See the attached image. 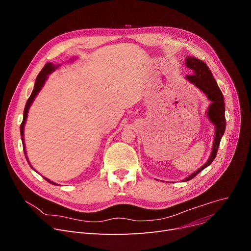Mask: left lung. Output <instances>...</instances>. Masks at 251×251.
Here are the masks:
<instances>
[{
	"instance_id": "1",
	"label": "left lung",
	"mask_w": 251,
	"mask_h": 251,
	"mask_svg": "<svg viewBox=\"0 0 251 251\" xmlns=\"http://www.w3.org/2000/svg\"><path fill=\"white\" fill-rule=\"evenodd\" d=\"M186 64L187 67L190 68L193 72V74L186 75V78L193 84L196 85L198 88H200L207 95V98L212 101L208 109V117L210 121L215 125L216 132L213 144V150H212V153L209 160L206 162L204 166H202L198 171H196L194 174H192L191 176L186 178L184 182L192 180L195 176H197L202 170H204L214 161L217 155L221 138L224 134L226 127L224 98L219 86L216 83V80L214 79L213 75H212L211 70L209 69L205 62H203L200 59L194 58V57H187Z\"/></svg>"
}]
</instances>
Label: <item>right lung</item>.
<instances>
[{"label":"right lung","mask_w":251,"mask_h":251,"mask_svg":"<svg viewBox=\"0 0 251 251\" xmlns=\"http://www.w3.org/2000/svg\"><path fill=\"white\" fill-rule=\"evenodd\" d=\"M56 68V66L55 65H53L52 63H47L44 67H43V69L40 71V73L37 75V78H36V81H35V85H34V89H33V91H32V93H31V95H30V98L28 99V100H27V102H26V105H25V109H24V118H23V122H22V124H21V126H20V130H21V137H22V143H23V149H24V153H25V157H26V159H27V162H28V158H27V156H26V151H25V144H24V139H23V136H24V126H25V123H26V120H27V114H28V110H29V107H30V105H31V103L33 102V100H34V99L36 98V95H37V93L40 91V89L42 88V86L44 85V83H45V80L47 79V75L49 74V73H51L54 69ZM29 163V162H28ZM29 165H30V163H29ZM32 168V167H31ZM47 182H49L50 184H53V185H55V183H53V182H51L50 180H48V179H46V178H44Z\"/></svg>","instance_id":"1"}]
</instances>
